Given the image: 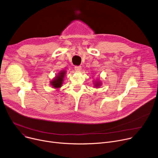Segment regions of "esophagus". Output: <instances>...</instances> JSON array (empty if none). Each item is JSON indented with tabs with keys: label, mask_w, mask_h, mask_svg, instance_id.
I'll list each match as a JSON object with an SVG mask.
<instances>
[{
	"label": "esophagus",
	"mask_w": 158,
	"mask_h": 158,
	"mask_svg": "<svg viewBox=\"0 0 158 158\" xmlns=\"http://www.w3.org/2000/svg\"><path fill=\"white\" fill-rule=\"evenodd\" d=\"M74 68L76 71H80L81 70V66H75Z\"/></svg>",
	"instance_id": "1"
}]
</instances>
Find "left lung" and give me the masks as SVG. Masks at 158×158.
Segmentation results:
<instances>
[{
  "instance_id": "8db88e82",
  "label": "left lung",
  "mask_w": 158,
  "mask_h": 158,
  "mask_svg": "<svg viewBox=\"0 0 158 158\" xmlns=\"http://www.w3.org/2000/svg\"><path fill=\"white\" fill-rule=\"evenodd\" d=\"M100 85H101V82H100V81H97V82H95V83H94V86H96V87H98Z\"/></svg>"
}]
</instances>
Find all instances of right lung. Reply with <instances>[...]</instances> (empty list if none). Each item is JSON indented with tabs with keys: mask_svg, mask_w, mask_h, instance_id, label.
I'll use <instances>...</instances> for the list:
<instances>
[{
	"mask_svg": "<svg viewBox=\"0 0 158 158\" xmlns=\"http://www.w3.org/2000/svg\"><path fill=\"white\" fill-rule=\"evenodd\" d=\"M65 75V70L61 71L56 76V77L51 81V85L54 88H60L61 87Z\"/></svg>",
	"mask_w": 158,
	"mask_h": 158,
	"instance_id": "add662e5",
	"label": "right lung"
}]
</instances>
